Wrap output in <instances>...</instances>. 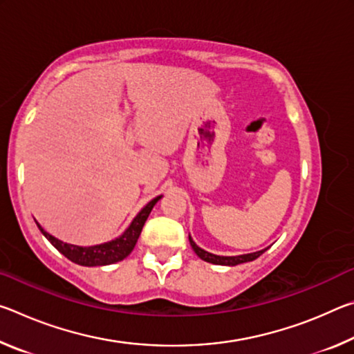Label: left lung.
I'll list each match as a JSON object with an SVG mask.
<instances>
[{
    "label": "left lung",
    "instance_id": "obj_1",
    "mask_svg": "<svg viewBox=\"0 0 354 354\" xmlns=\"http://www.w3.org/2000/svg\"><path fill=\"white\" fill-rule=\"evenodd\" d=\"M189 242L192 245V248L196 253V256L200 257V259L206 261V262H211L215 263V266H239V263H243V262H250V261H254L259 257L263 251L266 250H261V251H256V253H250V254H242V256H217V254H212V253H207V251L201 250L198 245H196L194 241H192V237L189 236Z\"/></svg>",
    "mask_w": 354,
    "mask_h": 354
}]
</instances>
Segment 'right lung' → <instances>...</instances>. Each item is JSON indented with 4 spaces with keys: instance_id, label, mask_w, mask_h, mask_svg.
<instances>
[{
    "instance_id": "obj_1",
    "label": "right lung",
    "mask_w": 354,
    "mask_h": 354,
    "mask_svg": "<svg viewBox=\"0 0 354 354\" xmlns=\"http://www.w3.org/2000/svg\"><path fill=\"white\" fill-rule=\"evenodd\" d=\"M160 198H162V195L156 196L154 200L149 201L148 205L136 215V218L133 220V223L129 225L128 230L124 231L122 236L117 237L115 241H111L101 245H93V247H77V245L65 243L62 241H59V239L53 237L51 234H48V232L39 223L37 226L41 231V234L51 242L53 247H55L57 251H61L67 259L77 263V266H86V267L109 266V263L123 261L124 257L134 250L137 239L140 236L142 227L145 225L149 212H151V209Z\"/></svg>"
}]
</instances>
